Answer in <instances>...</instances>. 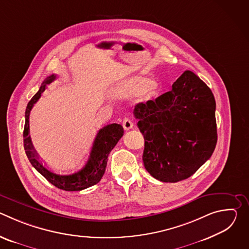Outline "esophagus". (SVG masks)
Returning <instances> with one entry per match:
<instances>
[{
  "label": "esophagus",
  "mask_w": 249,
  "mask_h": 249,
  "mask_svg": "<svg viewBox=\"0 0 249 249\" xmlns=\"http://www.w3.org/2000/svg\"><path fill=\"white\" fill-rule=\"evenodd\" d=\"M122 125H123V128L125 129V130H130V129H132L133 128V126H134V123L131 121V119L130 118H124V120H123V122H122Z\"/></svg>",
  "instance_id": "34e87169"
}]
</instances>
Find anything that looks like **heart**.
<instances>
[{"label": "heart", "mask_w": 249, "mask_h": 249, "mask_svg": "<svg viewBox=\"0 0 249 249\" xmlns=\"http://www.w3.org/2000/svg\"><path fill=\"white\" fill-rule=\"evenodd\" d=\"M142 92H144L147 96L151 97L156 94L157 87L155 84H152V81L148 78L137 77L132 79L127 88V93L138 94Z\"/></svg>", "instance_id": "b5f03b06"}]
</instances>
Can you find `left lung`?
I'll return each mask as SVG.
<instances>
[{
	"label": "left lung",
	"mask_w": 249,
	"mask_h": 249,
	"mask_svg": "<svg viewBox=\"0 0 249 249\" xmlns=\"http://www.w3.org/2000/svg\"><path fill=\"white\" fill-rule=\"evenodd\" d=\"M216 101L210 88L191 71L171 90L136 105L134 115L145 138L143 161L162 182L188 178L214 153L217 145Z\"/></svg>",
	"instance_id": "1"
}]
</instances>
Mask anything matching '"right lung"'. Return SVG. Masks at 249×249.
<instances>
[{
	"mask_svg": "<svg viewBox=\"0 0 249 249\" xmlns=\"http://www.w3.org/2000/svg\"><path fill=\"white\" fill-rule=\"evenodd\" d=\"M55 79L56 75L54 74L47 77L41 84L39 90L36 92V94H34L26 106L23 130V146L25 154L32 166L40 174H42L51 184L65 191H81L100 181L104 174L106 164H107L108 155L123 136L124 130L120 124L116 123L109 124L100 129L94 139L89 160L80 171L70 175H60L47 169L38 160L37 154L31 143L29 136V114L33 105L40 98L41 93L45 90L46 87Z\"/></svg>",
	"mask_w": 249,
	"mask_h": 249,
	"instance_id": "1",
	"label": "right lung"
}]
</instances>
